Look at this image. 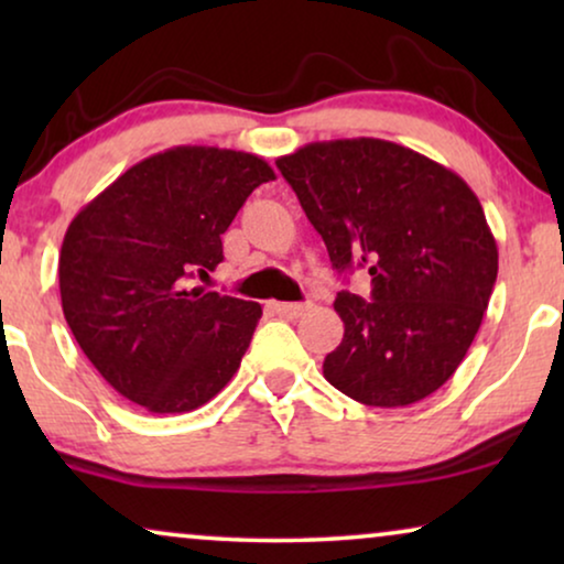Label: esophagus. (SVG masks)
<instances>
[{
  "instance_id": "esophagus-1",
  "label": "esophagus",
  "mask_w": 564,
  "mask_h": 564,
  "mask_svg": "<svg viewBox=\"0 0 564 564\" xmlns=\"http://www.w3.org/2000/svg\"><path fill=\"white\" fill-rule=\"evenodd\" d=\"M272 311L282 318H300L307 311L305 303H272Z\"/></svg>"
}]
</instances>
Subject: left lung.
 <instances>
[{
	"instance_id": "8db88e82",
	"label": "left lung",
	"mask_w": 564,
	"mask_h": 564,
	"mask_svg": "<svg viewBox=\"0 0 564 564\" xmlns=\"http://www.w3.org/2000/svg\"><path fill=\"white\" fill-rule=\"evenodd\" d=\"M338 274L367 267L369 300L341 290L344 338L323 377L365 405L436 392L488 311L498 246L467 182L380 138L307 143L276 159Z\"/></svg>"
}]
</instances>
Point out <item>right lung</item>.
I'll use <instances>...</instances> for the list:
<instances>
[{"label": "right lung", "mask_w": 564, "mask_h": 564, "mask_svg": "<svg viewBox=\"0 0 564 564\" xmlns=\"http://www.w3.org/2000/svg\"><path fill=\"white\" fill-rule=\"evenodd\" d=\"M253 153L176 145L118 176L72 220L58 257L68 328L97 372L149 413H187L230 382L261 305L195 288L223 261Z\"/></svg>", "instance_id": "add662e5"}]
</instances>
